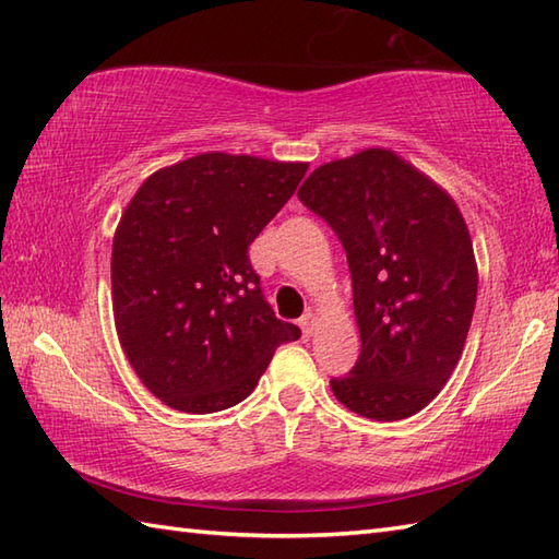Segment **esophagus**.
Masks as SVG:
<instances>
[{
  "label": "esophagus",
  "instance_id": "obj_1",
  "mask_svg": "<svg viewBox=\"0 0 559 559\" xmlns=\"http://www.w3.org/2000/svg\"><path fill=\"white\" fill-rule=\"evenodd\" d=\"M300 326H302V334H305L307 338H310L314 326H317V312H314V310H307V312L302 314V319H300Z\"/></svg>",
  "mask_w": 559,
  "mask_h": 559
}]
</instances>
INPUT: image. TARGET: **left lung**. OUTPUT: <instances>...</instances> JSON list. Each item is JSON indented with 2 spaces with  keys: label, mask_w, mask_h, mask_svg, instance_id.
<instances>
[{
  "label": "left lung",
  "mask_w": 559,
  "mask_h": 559,
  "mask_svg": "<svg viewBox=\"0 0 559 559\" xmlns=\"http://www.w3.org/2000/svg\"><path fill=\"white\" fill-rule=\"evenodd\" d=\"M298 199L348 254L360 358L331 391L370 420H403L430 403L466 346L478 264L456 201L391 148L329 160Z\"/></svg>",
  "instance_id": "1"
}]
</instances>
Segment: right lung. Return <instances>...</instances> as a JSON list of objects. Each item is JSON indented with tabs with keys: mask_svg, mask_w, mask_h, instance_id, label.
<instances>
[{
	"mask_svg": "<svg viewBox=\"0 0 559 559\" xmlns=\"http://www.w3.org/2000/svg\"><path fill=\"white\" fill-rule=\"evenodd\" d=\"M310 163L199 153L148 175L112 237L120 346L165 406L216 413L252 394L300 329L266 305L247 249Z\"/></svg>",
	"mask_w": 559,
	"mask_h": 559,
	"instance_id": "right-lung-1",
	"label": "right lung"
}]
</instances>
